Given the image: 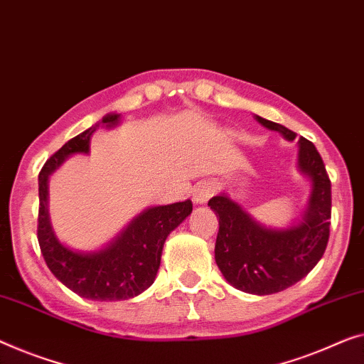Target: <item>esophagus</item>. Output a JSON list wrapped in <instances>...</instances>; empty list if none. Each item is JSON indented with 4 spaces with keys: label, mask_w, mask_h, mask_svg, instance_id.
Returning <instances> with one entry per match:
<instances>
[{
    "label": "esophagus",
    "mask_w": 364,
    "mask_h": 364,
    "mask_svg": "<svg viewBox=\"0 0 364 364\" xmlns=\"http://www.w3.org/2000/svg\"><path fill=\"white\" fill-rule=\"evenodd\" d=\"M213 196H214V184L209 181L198 183L193 189V200L196 204H205Z\"/></svg>",
    "instance_id": "34e87169"
}]
</instances>
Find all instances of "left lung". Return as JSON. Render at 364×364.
Returning a JSON list of instances; mask_svg holds the SVG:
<instances>
[{"label":"left lung","mask_w":364,"mask_h":364,"mask_svg":"<svg viewBox=\"0 0 364 364\" xmlns=\"http://www.w3.org/2000/svg\"><path fill=\"white\" fill-rule=\"evenodd\" d=\"M269 130L287 140L296 134L281 124L257 116ZM297 166L312 183L307 209L299 224L269 229L252 219L227 194L214 196L208 205L219 217L215 263L229 283L243 292L267 296L284 291L307 276L327 248L332 215V184L316 145L301 137Z\"/></svg>","instance_id":"obj_1"}]
</instances>
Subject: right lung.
<instances>
[{
	"mask_svg": "<svg viewBox=\"0 0 364 364\" xmlns=\"http://www.w3.org/2000/svg\"><path fill=\"white\" fill-rule=\"evenodd\" d=\"M121 114H107L101 122L68 140L46 161L39 173L37 240L48 269L68 289L91 301H126L155 281L166 237L191 214L193 203L183 200L145 209L106 248L75 252L58 240L48 219V176L70 155L88 154L90 139L100 126H117Z\"/></svg>",
	"mask_w": 364,
	"mask_h": 364,
	"instance_id": "1",
	"label": "right lung"
}]
</instances>
